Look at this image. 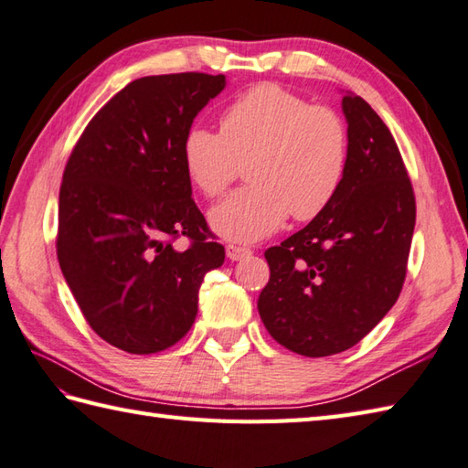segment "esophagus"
I'll use <instances>...</instances> for the list:
<instances>
[{"label":"esophagus","instance_id":"obj_1","mask_svg":"<svg viewBox=\"0 0 468 468\" xmlns=\"http://www.w3.org/2000/svg\"><path fill=\"white\" fill-rule=\"evenodd\" d=\"M225 251L231 261H239V260H245V257L251 255V250H247V247H239V245H227Z\"/></svg>","mask_w":468,"mask_h":468}]
</instances>
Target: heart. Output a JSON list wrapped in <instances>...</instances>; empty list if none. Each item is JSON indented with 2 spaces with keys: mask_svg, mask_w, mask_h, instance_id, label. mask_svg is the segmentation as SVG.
Masks as SVG:
<instances>
[{
  "mask_svg": "<svg viewBox=\"0 0 468 468\" xmlns=\"http://www.w3.org/2000/svg\"><path fill=\"white\" fill-rule=\"evenodd\" d=\"M347 128L342 116L310 104L277 84H260L229 104L218 133L193 124L181 143L185 175L215 198L245 166L250 186L211 208L208 223L221 239L255 243L287 217L312 221L335 198L347 171Z\"/></svg>",
  "mask_w": 468,
  "mask_h": 468,
  "instance_id": "b5f03b06",
  "label": "heart"
}]
</instances>
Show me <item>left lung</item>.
<instances>
[{
    "label": "left lung",
    "mask_w": 468,
    "mask_h": 468,
    "mask_svg": "<svg viewBox=\"0 0 468 468\" xmlns=\"http://www.w3.org/2000/svg\"><path fill=\"white\" fill-rule=\"evenodd\" d=\"M347 171L322 215L270 247L257 302L275 342L307 357L356 346L399 300L416 203L404 161L372 106L346 92Z\"/></svg>",
    "instance_id": "obj_1"
}]
</instances>
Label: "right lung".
Listing matches in <instances>:
<instances>
[{
    "label": "right lung",
    "instance_id": "obj_1",
    "mask_svg": "<svg viewBox=\"0 0 468 468\" xmlns=\"http://www.w3.org/2000/svg\"><path fill=\"white\" fill-rule=\"evenodd\" d=\"M225 84L201 72L138 78L96 112L68 158L58 261L86 322L118 350L156 354L181 340L205 275L225 261L181 161L186 128ZM178 236L186 250L174 247Z\"/></svg>",
    "mask_w": 468,
    "mask_h": 468
}]
</instances>
